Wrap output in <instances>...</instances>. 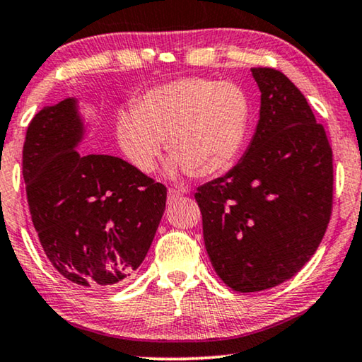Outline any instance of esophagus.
Instances as JSON below:
<instances>
[{"label":"esophagus","instance_id":"esophagus-1","mask_svg":"<svg viewBox=\"0 0 362 362\" xmlns=\"http://www.w3.org/2000/svg\"><path fill=\"white\" fill-rule=\"evenodd\" d=\"M182 194H185V192H182L181 189H175V187H170V189H168V197H170V201L180 199Z\"/></svg>","mask_w":362,"mask_h":362}]
</instances>
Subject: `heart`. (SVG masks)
Returning <instances> with one entry per match:
<instances>
[{"label": "heart", "instance_id": "1", "mask_svg": "<svg viewBox=\"0 0 362 362\" xmlns=\"http://www.w3.org/2000/svg\"><path fill=\"white\" fill-rule=\"evenodd\" d=\"M250 128V100L235 82L187 77L161 83L117 115L115 135L125 160L143 175L155 170L163 140L171 173L212 177L234 165Z\"/></svg>", "mask_w": 362, "mask_h": 362}]
</instances>
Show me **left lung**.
Wrapping results in <instances>:
<instances>
[{
  "label": "left lung",
  "instance_id": "left-lung-1",
  "mask_svg": "<svg viewBox=\"0 0 362 362\" xmlns=\"http://www.w3.org/2000/svg\"><path fill=\"white\" fill-rule=\"evenodd\" d=\"M260 118L240 161L197 187L216 274L240 293L298 274L323 239L333 206V151L303 93L280 71L252 69Z\"/></svg>",
  "mask_w": 362,
  "mask_h": 362
}]
</instances>
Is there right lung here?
<instances>
[{"mask_svg":"<svg viewBox=\"0 0 362 362\" xmlns=\"http://www.w3.org/2000/svg\"><path fill=\"white\" fill-rule=\"evenodd\" d=\"M83 135L77 98L44 107L28 127L23 177L47 260L71 284L102 288L145 260L166 187L122 158L77 151Z\"/></svg>","mask_w":362,"mask_h":362,"instance_id":"add662e5","label":"right lung"}]
</instances>
